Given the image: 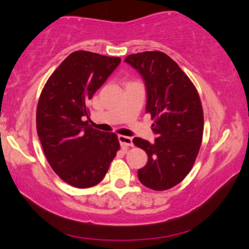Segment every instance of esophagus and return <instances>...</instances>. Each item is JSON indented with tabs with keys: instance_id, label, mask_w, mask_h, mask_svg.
I'll list each match as a JSON object with an SVG mask.
<instances>
[{
	"instance_id": "obj_1",
	"label": "esophagus",
	"mask_w": 249,
	"mask_h": 249,
	"mask_svg": "<svg viewBox=\"0 0 249 249\" xmlns=\"http://www.w3.org/2000/svg\"><path fill=\"white\" fill-rule=\"evenodd\" d=\"M118 141L122 147H132V145H133L132 138L125 137V135H118Z\"/></svg>"
}]
</instances>
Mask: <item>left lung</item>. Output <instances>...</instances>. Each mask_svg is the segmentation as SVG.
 I'll list each match as a JSON object with an SVG mask.
<instances>
[{
    "label": "left lung",
    "mask_w": 249,
    "mask_h": 249,
    "mask_svg": "<svg viewBox=\"0 0 249 249\" xmlns=\"http://www.w3.org/2000/svg\"><path fill=\"white\" fill-rule=\"evenodd\" d=\"M143 78L147 107L157 135L154 143L134 138L133 143L148 155L138 171L139 180L156 191L180 183L189 174L199 152L204 112L199 94L190 78L173 59L160 51H145L125 58Z\"/></svg>",
    "instance_id": "left-lung-1"
}]
</instances>
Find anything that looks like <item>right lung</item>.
<instances>
[{"label": "right lung", "instance_id": "right-lung-1", "mask_svg": "<svg viewBox=\"0 0 249 249\" xmlns=\"http://www.w3.org/2000/svg\"><path fill=\"white\" fill-rule=\"evenodd\" d=\"M121 62L89 51L71 53L43 88L36 128L52 170L75 188L101 182L119 150L115 133L89 125L88 102Z\"/></svg>", "mask_w": 249, "mask_h": 249}]
</instances>
